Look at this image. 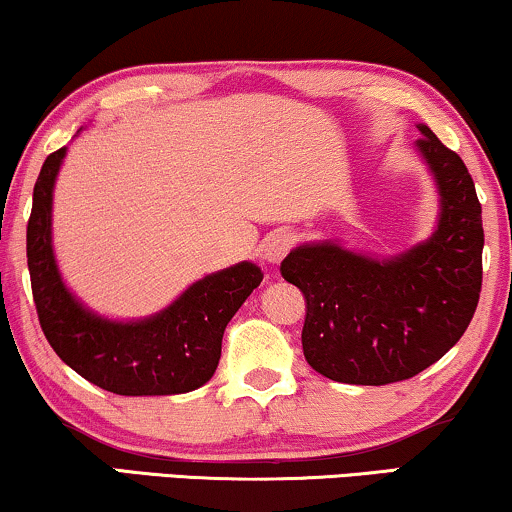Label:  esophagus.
<instances>
[{
  "instance_id": "esophagus-1",
  "label": "esophagus",
  "mask_w": 512,
  "mask_h": 512,
  "mask_svg": "<svg viewBox=\"0 0 512 512\" xmlns=\"http://www.w3.org/2000/svg\"><path fill=\"white\" fill-rule=\"evenodd\" d=\"M291 244H293V235L286 233V230H277V233L265 237L263 258L268 263H279L286 254H289Z\"/></svg>"
}]
</instances>
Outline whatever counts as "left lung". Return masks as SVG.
Returning a JSON list of instances; mask_svg holds the SVG:
<instances>
[{"label": "left lung", "mask_w": 512, "mask_h": 512, "mask_svg": "<svg viewBox=\"0 0 512 512\" xmlns=\"http://www.w3.org/2000/svg\"><path fill=\"white\" fill-rule=\"evenodd\" d=\"M417 130L415 151L438 193L433 233L394 256L303 242L279 268L305 296V359L328 380H408L457 345L478 307L485 233L475 184L429 125Z\"/></svg>", "instance_id": "left-lung-1"}]
</instances>
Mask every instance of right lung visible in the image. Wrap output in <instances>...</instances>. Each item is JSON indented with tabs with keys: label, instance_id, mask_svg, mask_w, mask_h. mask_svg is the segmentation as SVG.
I'll use <instances>...</instances> for the list:
<instances>
[{
	"label": "right lung",
	"instance_id": "add662e5",
	"mask_svg": "<svg viewBox=\"0 0 512 512\" xmlns=\"http://www.w3.org/2000/svg\"><path fill=\"white\" fill-rule=\"evenodd\" d=\"M65 156L62 146L46 158L27 223V268L46 340L69 368L111 394L172 396L202 387L219 366L228 321L263 282L261 268L242 261L212 272L142 319L97 314L69 291L55 261L53 191Z\"/></svg>",
	"mask_w": 512,
	"mask_h": 512
}]
</instances>
